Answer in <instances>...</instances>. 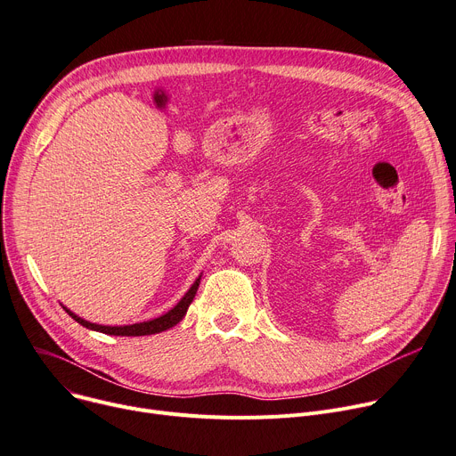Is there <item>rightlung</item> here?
<instances>
[{
	"label": "right lung",
	"instance_id": "add662e5",
	"mask_svg": "<svg viewBox=\"0 0 456 456\" xmlns=\"http://www.w3.org/2000/svg\"><path fill=\"white\" fill-rule=\"evenodd\" d=\"M200 281H201V275L196 279V282L191 286V289L181 297V300L177 302V305L168 310L165 315L158 317V319H151V321H144V322H135V324H126V326H102V324H95V322H89V321H84L82 317H78L77 314H73L71 310H68L66 306H62L68 315H71V319H75L78 324L89 328V330H95V331H101V333H108V336H125V338H139V336H154V333H159V331H165L172 326H175L181 319L185 317L191 302L194 300L196 297V291L200 288Z\"/></svg>",
	"mask_w": 456,
	"mask_h": 456
}]
</instances>
